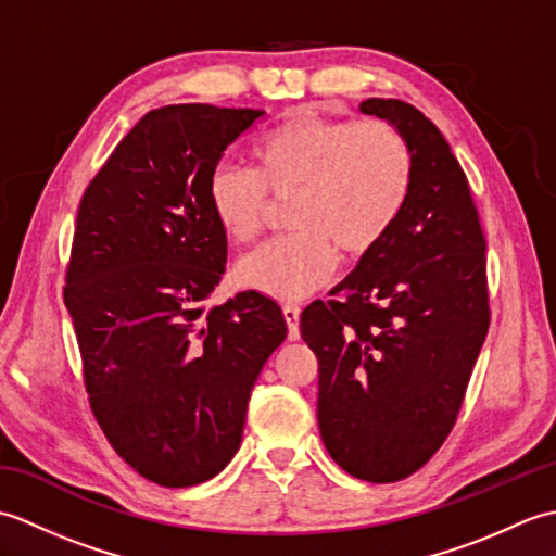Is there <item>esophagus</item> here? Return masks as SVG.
I'll return each mask as SVG.
<instances>
[{"mask_svg":"<svg viewBox=\"0 0 556 556\" xmlns=\"http://www.w3.org/2000/svg\"><path fill=\"white\" fill-rule=\"evenodd\" d=\"M281 313H285V320L289 325V339L296 341L301 337V329H299L301 308H299V305H285V308H281Z\"/></svg>","mask_w":556,"mask_h":556,"instance_id":"obj_1","label":"esophagus"}]
</instances>
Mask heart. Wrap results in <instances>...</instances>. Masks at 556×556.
I'll return each mask as SVG.
<instances>
[{"instance_id":"obj_1","label":"heart","mask_w":556,"mask_h":556,"mask_svg":"<svg viewBox=\"0 0 556 556\" xmlns=\"http://www.w3.org/2000/svg\"><path fill=\"white\" fill-rule=\"evenodd\" d=\"M255 169L222 162L210 174L207 205L227 239L251 243L263 231L269 198L287 200V236L245 255L236 279L277 301L325 287L349 257L370 253L406 207L413 157L384 122H339L296 114L253 146Z\"/></svg>"}]
</instances>
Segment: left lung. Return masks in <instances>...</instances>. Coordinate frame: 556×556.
Instances as JSON below:
<instances>
[{"label":"left lung","instance_id":"8db88e82","mask_svg":"<svg viewBox=\"0 0 556 556\" xmlns=\"http://www.w3.org/2000/svg\"><path fill=\"white\" fill-rule=\"evenodd\" d=\"M361 112L406 138L413 186L396 224L332 301L301 315L317 356V425L353 478L396 482L452 432L490 327L485 236L452 148L428 116L370 98Z\"/></svg>","mask_w":556,"mask_h":556}]
</instances>
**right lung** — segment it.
Instances as JSON below:
<instances>
[{
	"mask_svg": "<svg viewBox=\"0 0 556 556\" xmlns=\"http://www.w3.org/2000/svg\"><path fill=\"white\" fill-rule=\"evenodd\" d=\"M263 110L148 112L83 193L64 303L90 406L114 452L164 488L215 478L239 452L253 384L287 320L263 293L207 308L227 236L212 169Z\"/></svg>",
	"mask_w": 556,
	"mask_h": 556,
	"instance_id": "add662e5",
	"label": "right lung"
}]
</instances>
